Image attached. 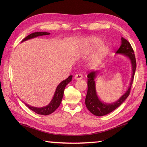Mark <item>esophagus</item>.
I'll return each mask as SVG.
<instances>
[{
  "label": "esophagus",
  "mask_w": 147,
  "mask_h": 147,
  "mask_svg": "<svg viewBox=\"0 0 147 147\" xmlns=\"http://www.w3.org/2000/svg\"><path fill=\"white\" fill-rule=\"evenodd\" d=\"M74 78L76 80H80L83 78V76L81 74H76L75 76H74Z\"/></svg>",
  "instance_id": "34e87169"
}]
</instances>
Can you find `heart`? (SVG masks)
Wrapping results in <instances>:
<instances>
[{
	"label": "heart",
	"instance_id": "obj_1",
	"mask_svg": "<svg viewBox=\"0 0 147 147\" xmlns=\"http://www.w3.org/2000/svg\"><path fill=\"white\" fill-rule=\"evenodd\" d=\"M101 43L102 40L97 37L93 36L87 38L83 43L82 48H81V52L82 54H88L93 49L98 46ZM106 52H107V46L105 45H102L100 46L96 52L90 59L89 65L90 66L95 67L98 65L104 58Z\"/></svg>",
	"mask_w": 147,
	"mask_h": 147
}]
</instances>
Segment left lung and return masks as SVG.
<instances>
[{
    "label": "left lung",
    "mask_w": 147,
    "mask_h": 147,
    "mask_svg": "<svg viewBox=\"0 0 147 147\" xmlns=\"http://www.w3.org/2000/svg\"><path fill=\"white\" fill-rule=\"evenodd\" d=\"M116 54H121L126 55L129 59L131 63L132 76L129 86L126 93L123 96H121L116 102L112 103V104H106V103L100 100L97 95H96L94 80L98 72L92 71L89 73L87 76L88 77V91H87L85 98V104L88 111L96 116H103V115H107L114 111L125 100L130 93V90L131 88L136 68V61L135 53H134L131 45L127 40L123 37L121 38V45L117 51Z\"/></svg>",
    "instance_id": "left-lung-1"
}]
</instances>
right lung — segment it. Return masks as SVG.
<instances>
[{
	"label": "right lung",
	"instance_id": "add662e5",
	"mask_svg": "<svg viewBox=\"0 0 147 147\" xmlns=\"http://www.w3.org/2000/svg\"><path fill=\"white\" fill-rule=\"evenodd\" d=\"M48 35H50V33L35 32V33L30 34V35H29L28 36H27L26 38H24L23 40H22L21 42L26 41V40H28L31 39V38H35V37L39 36ZM72 78H73V76L70 75L66 80L62 81L61 83H59V85L57 86V88H56L54 96H53V98L52 99L51 102L49 103V104L48 105L45 106V107H39V108L35 107H32V106L26 104V103H24H24L30 109H31V110L34 111L35 113L38 114L47 115H49V114H52V112H54L56 110V109H57L59 107V105H60L62 97H63L65 87L69 83L71 82Z\"/></svg>",
	"mask_w": 147,
	"mask_h": 147
}]
</instances>
